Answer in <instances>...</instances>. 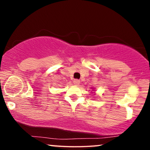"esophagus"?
<instances>
[{"mask_svg": "<svg viewBox=\"0 0 150 150\" xmlns=\"http://www.w3.org/2000/svg\"><path fill=\"white\" fill-rule=\"evenodd\" d=\"M73 83L75 85H79L80 83V81L79 80H77V79H75V80H73Z\"/></svg>", "mask_w": 150, "mask_h": 150, "instance_id": "esophagus-1", "label": "esophagus"}]
</instances>
